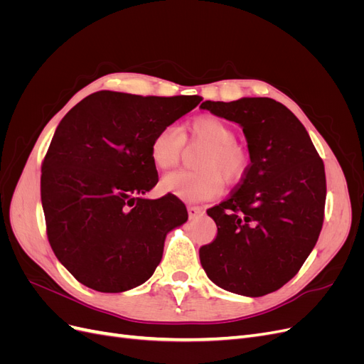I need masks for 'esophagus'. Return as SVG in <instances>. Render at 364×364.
Segmentation results:
<instances>
[{
  "label": "esophagus",
  "instance_id": "obj_1",
  "mask_svg": "<svg viewBox=\"0 0 364 364\" xmlns=\"http://www.w3.org/2000/svg\"><path fill=\"white\" fill-rule=\"evenodd\" d=\"M203 214H205V209L203 208L193 206V205L188 206V215H190V218H197V217H200Z\"/></svg>",
  "mask_w": 364,
  "mask_h": 364
}]
</instances>
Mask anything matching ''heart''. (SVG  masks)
<instances>
[{"instance_id":"heart-1","label":"heart","mask_w":364,"mask_h":364,"mask_svg":"<svg viewBox=\"0 0 364 364\" xmlns=\"http://www.w3.org/2000/svg\"><path fill=\"white\" fill-rule=\"evenodd\" d=\"M186 138L202 142L206 149L199 158V170H178L164 176L162 188L185 200L199 202L222 191L223 179L240 181L247 171V155L237 144V132L225 119L202 115L186 124ZM183 136L176 126H164L150 142L151 162L159 170H170L179 162Z\"/></svg>"}]
</instances>
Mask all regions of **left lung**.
I'll use <instances>...</instances> for the list:
<instances>
[{
	"mask_svg": "<svg viewBox=\"0 0 364 364\" xmlns=\"http://www.w3.org/2000/svg\"><path fill=\"white\" fill-rule=\"evenodd\" d=\"M202 109L243 127L250 164L228 199L208 209L217 237L199 250L208 278L258 297L299 272L323 225L326 179L304 124L267 97L203 102Z\"/></svg>",
	"mask_w": 364,
	"mask_h": 364,
	"instance_id": "obj_1",
	"label": "left lung"
}]
</instances>
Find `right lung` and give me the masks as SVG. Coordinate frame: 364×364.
Masks as SVG:
<instances>
[{
	"label": "right lung",
	"instance_id": "obj_1",
	"mask_svg": "<svg viewBox=\"0 0 364 364\" xmlns=\"http://www.w3.org/2000/svg\"><path fill=\"white\" fill-rule=\"evenodd\" d=\"M200 102L98 91L60 121L42 162L41 200L54 255L86 287L121 293L144 284L165 237L188 220L176 196H142L158 183L151 138Z\"/></svg>",
	"mask_w": 364,
	"mask_h": 364
}]
</instances>
